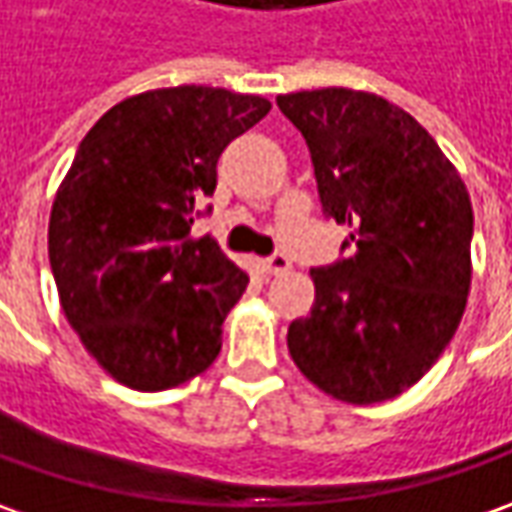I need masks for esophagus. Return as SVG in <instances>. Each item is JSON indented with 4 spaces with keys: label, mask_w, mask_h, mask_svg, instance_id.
<instances>
[{
    "label": "esophagus",
    "mask_w": 512,
    "mask_h": 512,
    "mask_svg": "<svg viewBox=\"0 0 512 512\" xmlns=\"http://www.w3.org/2000/svg\"><path fill=\"white\" fill-rule=\"evenodd\" d=\"M257 269H260V274H283L291 269V260L283 255L263 257V260H257Z\"/></svg>",
    "instance_id": "obj_1"
}]
</instances>
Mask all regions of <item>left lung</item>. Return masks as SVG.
<instances>
[{
	"label": "left lung",
	"mask_w": 512,
	"mask_h": 512,
	"mask_svg": "<svg viewBox=\"0 0 512 512\" xmlns=\"http://www.w3.org/2000/svg\"><path fill=\"white\" fill-rule=\"evenodd\" d=\"M303 133L323 209L357 252L311 269L289 354L328 397L374 405L431 371L470 294L473 203L459 169L402 107L348 87L277 96Z\"/></svg>",
	"instance_id": "obj_1"
}]
</instances>
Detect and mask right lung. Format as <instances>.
<instances>
[{
  "label": "right lung",
  "instance_id": "add662e5",
  "mask_svg": "<svg viewBox=\"0 0 512 512\" xmlns=\"http://www.w3.org/2000/svg\"><path fill=\"white\" fill-rule=\"evenodd\" d=\"M269 110L263 96L181 84L118 101L81 138L47 255L67 323L115 382L167 391L221 354L249 274L192 223L226 144Z\"/></svg>",
  "mask_w": 512,
  "mask_h": 512
}]
</instances>
